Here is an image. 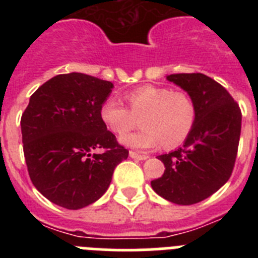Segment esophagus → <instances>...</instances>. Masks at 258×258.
Returning <instances> with one entry per match:
<instances>
[{
  "label": "esophagus",
  "instance_id": "1",
  "mask_svg": "<svg viewBox=\"0 0 258 258\" xmlns=\"http://www.w3.org/2000/svg\"><path fill=\"white\" fill-rule=\"evenodd\" d=\"M129 156H131L132 159H136V160H146V159H149V156H147V155L138 154V152H134V151L129 152Z\"/></svg>",
  "mask_w": 258,
  "mask_h": 258
}]
</instances>
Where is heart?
Here are the masks:
<instances>
[{
	"label": "heart",
	"instance_id": "1",
	"mask_svg": "<svg viewBox=\"0 0 258 258\" xmlns=\"http://www.w3.org/2000/svg\"><path fill=\"white\" fill-rule=\"evenodd\" d=\"M129 108L115 98L102 103L99 116L113 134L121 136L142 117L144 129L120 138L122 145L132 149H154L163 145L173 149L190 136L197 118V106L192 97L183 90L166 86L143 85L125 94Z\"/></svg>",
	"mask_w": 258,
	"mask_h": 258
}]
</instances>
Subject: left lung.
<instances>
[{
    "label": "left lung",
    "instance_id": "8db88e82",
    "mask_svg": "<svg viewBox=\"0 0 258 258\" xmlns=\"http://www.w3.org/2000/svg\"><path fill=\"white\" fill-rule=\"evenodd\" d=\"M166 79L192 97L197 118L182 147L157 157L165 172L151 186L164 199L191 206L229 181L238 154L241 112L226 89L206 75L175 74Z\"/></svg>",
    "mask_w": 258,
    "mask_h": 258
}]
</instances>
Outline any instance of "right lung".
<instances>
[{
  "mask_svg": "<svg viewBox=\"0 0 258 258\" xmlns=\"http://www.w3.org/2000/svg\"><path fill=\"white\" fill-rule=\"evenodd\" d=\"M112 88L72 72L52 77L31 95L20 120L23 151L32 183L56 206L80 209L97 202L129 155L99 116Z\"/></svg>",
  "mask_w": 258,
  "mask_h": 258,
  "instance_id": "right-lung-1",
  "label": "right lung"
}]
</instances>
